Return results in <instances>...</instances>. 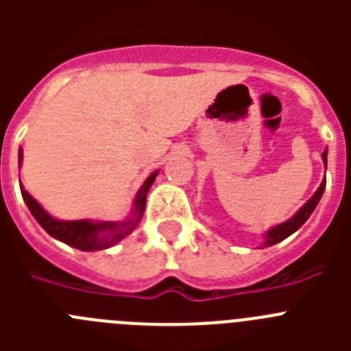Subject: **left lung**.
<instances>
[{"label":"left lung","mask_w":351,"mask_h":351,"mask_svg":"<svg viewBox=\"0 0 351 351\" xmlns=\"http://www.w3.org/2000/svg\"><path fill=\"white\" fill-rule=\"evenodd\" d=\"M322 158H324V163H325V169H327V149L324 151V154H322ZM325 184H327V181H322L320 188L315 191V195H313L311 198H309L308 202L304 204L302 207H300L299 210L295 213V216H291L288 221L281 223V225L274 226V228H271V230L265 234V241H263V246H274V244L281 243L283 239H287L288 235H291L293 232H297L300 228V226L304 225V223L308 221V218L313 214V210H315V207L318 206V202H320L322 195H324L325 191Z\"/></svg>","instance_id":"left-lung-1"}]
</instances>
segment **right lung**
Wrapping results in <instances>:
<instances>
[{
    "instance_id": "add662e5",
    "label": "right lung",
    "mask_w": 351,
    "mask_h": 351,
    "mask_svg": "<svg viewBox=\"0 0 351 351\" xmlns=\"http://www.w3.org/2000/svg\"><path fill=\"white\" fill-rule=\"evenodd\" d=\"M21 161H23V149L19 151V167H21ZM156 176L158 170L145 179L137 197H135V202H133L132 216L125 221H91V219L63 221V219L52 218L51 214L43 209L35 198L24 190L23 186H21V193H23L27 209L31 210V214L35 216L36 221L42 225V228L49 235L80 251H98L107 250V247L121 243L126 235L135 230V226L138 225V221L142 219V214H144L147 191L153 186Z\"/></svg>"
}]
</instances>
